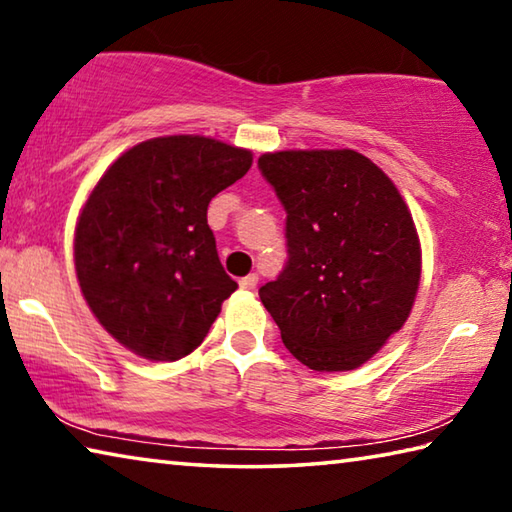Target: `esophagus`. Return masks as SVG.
I'll use <instances>...</instances> for the list:
<instances>
[{"label":"esophagus","mask_w":512,"mask_h":512,"mask_svg":"<svg viewBox=\"0 0 512 512\" xmlns=\"http://www.w3.org/2000/svg\"><path fill=\"white\" fill-rule=\"evenodd\" d=\"M257 280H259V277H257L255 273H250V275H246V277H241L239 287L244 289V291H255V289H257Z\"/></svg>","instance_id":"34e87169"}]
</instances>
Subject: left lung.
Segmentation results:
<instances>
[{
  "label": "left lung",
  "mask_w": 512,
  "mask_h": 512,
  "mask_svg": "<svg viewBox=\"0 0 512 512\" xmlns=\"http://www.w3.org/2000/svg\"><path fill=\"white\" fill-rule=\"evenodd\" d=\"M259 169L287 210L289 262L259 298L307 368L354 370L404 327L422 275L413 216L352 149L275 151Z\"/></svg>",
  "instance_id": "1"
}]
</instances>
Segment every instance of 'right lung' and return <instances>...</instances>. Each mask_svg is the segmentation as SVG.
I'll return each instance as SVG.
<instances>
[{
	"label": "right lung",
	"instance_id": "obj_1",
	"mask_svg": "<svg viewBox=\"0 0 512 512\" xmlns=\"http://www.w3.org/2000/svg\"><path fill=\"white\" fill-rule=\"evenodd\" d=\"M250 164L241 146L164 135L121 153L92 187L74 230L76 280L101 327L137 357H187L235 293L207 205Z\"/></svg>",
	"mask_w": 512,
	"mask_h": 512
}]
</instances>
